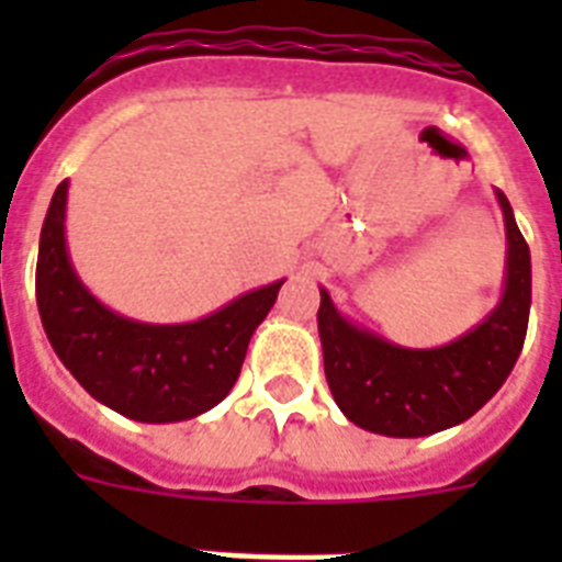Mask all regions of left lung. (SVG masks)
Here are the masks:
<instances>
[{
    "label": "left lung",
    "mask_w": 562,
    "mask_h": 562,
    "mask_svg": "<svg viewBox=\"0 0 562 562\" xmlns=\"http://www.w3.org/2000/svg\"><path fill=\"white\" fill-rule=\"evenodd\" d=\"M505 212L507 273L498 306L452 344L408 350L350 324L321 289L317 333L324 370L344 417L384 437H426L470 419L505 384L522 352L531 315V250Z\"/></svg>",
    "instance_id": "obj_1"
}]
</instances>
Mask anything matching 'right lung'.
Returning <instances> with one entry per match:
<instances>
[{
    "label": "right lung",
    "instance_id": "1",
    "mask_svg": "<svg viewBox=\"0 0 562 562\" xmlns=\"http://www.w3.org/2000/svg\"><path fill=\"white\" fill-rule=\"evenodd\" d=\"M66 192L69 180L52 194L37 254L40 321L57 359L90 396L139 423H180L218 405L285 280L247 291L194 324L122 317L92 297L69 262Z\"/></svg>",
    "mask_w": 562,
    "mask_h": 562
}]
</instances>
